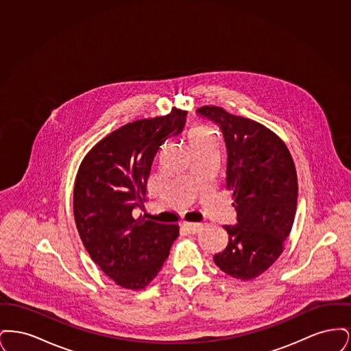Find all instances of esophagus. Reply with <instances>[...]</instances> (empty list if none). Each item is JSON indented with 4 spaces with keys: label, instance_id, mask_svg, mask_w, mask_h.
Segmentation results:
<instances>
[{
    "label": "esophagus",
    "instance_id": "esophagus-1",
    "mask_svg": "<svg viewBox=\"0 0 351 351\" xmlns=\"http://www.w3.org/2000/svg\"><path fill=\"white\" fill-rule=\"evenodd\" d=\"M182 228H183L185 232H188L189 234L197 233L202 228V223H195V222H183L182 223Z\"/></svg>",
    "mask_w": 351,
    "mask_h": 351
}]
</instances>
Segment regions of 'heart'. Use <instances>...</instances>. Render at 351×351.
Listing matches in <instances>:
<instances>
[{
    "instance_id": "heart-1",
    "label": "heart",
    "mask_w": 351,
    "mask_h": 351,
    "mask_svg": "<svg viewBox=\"0 0 351 351\" xmlns=\"http://www.w3.org/2000/svg\"><path fill=\"white\" fill-rule=\"evenodd\" d=\"M210 132L206 129V128H204V126H196V128H192L191 130H189V133H188V143H192V142H197V141H200L202 138H205V136H208V135H210Z\"/></svg>"
}]
</instances>
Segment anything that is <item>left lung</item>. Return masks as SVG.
Here are the masks:
<instances>
[{"label":"left lung","mask_w":351,"mask_h":351,"mask_svg":"<svg viewBox=\"0 0 351 351\" xmlns=\"http://www.w3.org/2000/svg\"><path fill=\"white\" fill-rule=\"evenodd\" d=\"M221 128L226 150V189L232 192L237 225L223 226L228 246L213 256L226 275L251 280L284 251L298 205V173L279 135L250 118L216 105L199 108Z\"/></svg>","instance_id":"left-lung-1"}]
</instances>
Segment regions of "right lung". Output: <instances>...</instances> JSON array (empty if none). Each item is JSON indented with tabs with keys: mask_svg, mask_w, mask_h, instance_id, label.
<instances>
[{
	"mask_svg": "<svg viewBox=\"0 0 351 351\" xmlns=\"http://www.w3.org/2000/svg\"><path fill=\"white\" fill-rule=\"evenodd\" d=\"M186 112L129 122L84 156L73 186V217L84 247L114 283L145 289L163 267L178 225L135 217L143 208L151 165L168 136L180 133Z\"/></svg>",
	"mask_w": 351,
	"mask_h": 351,
	"instance_id": "add662e5",
	"label": "right lung"
}]
</instances>
